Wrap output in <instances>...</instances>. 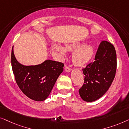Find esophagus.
Returning <instances> with one entry per match:
<instances>
[{"instance_id":"esophagus-1","label":"esophagus","mask_w":129,"mask_h":129,"mask_svg":"<svg viewBox=\"0 0 129 129\" xmlns=\"http://www.w3.org/2000/svg\"><path fill=\"white\" fill-rule=\"evenodd\" d=\"M64 70H65V71H66V72H68V73H69V72H71V70H72L71 68L68 67H67V66H66L64 67Z\"/></svg>"}]
</instances>
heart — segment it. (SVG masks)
<instances>
[{
    "label": "heart",
    "instance_id": "1",
    "mask_svg": "<svg viewBox=\"0 0 129 129\" xmlns=\"http://www.w3.org/2000/svg\"><path fill=\"white\" fill-rule=\"evenodd\" d=\"M52 48L61 56H66L67 51L74 50L73 54V62L75 66L80 67L87 64L91 59L94 54V48L91 45H83L80 43L66 45L64 48L59 44H54L52 45Z\"/></svg>",
    "mask_w": 129,
    "mask_h": 129
}]
</instances>
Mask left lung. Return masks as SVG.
<instances>
[{"label": "left lung", "mask_w": 129, "mask_h": 129, "mask_svg": "<svg viewBox=\"0 0 129 129\" xmlns=\"http://www.w3.org/2000/svg\"><path fill=\"white\" fill-rule=\"evenodd\" d=\"M117 67L116 52L114 46L102 41L96 53L95 61L82 69L84 83L79 90L81 99L92 102L102 97L114 80Z\"/></svg>", "instance_id": "1"}]
</instances>
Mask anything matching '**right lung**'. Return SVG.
<instances>
[{
	"instance_id": "obj_1",
	"label": "right lung",
	"mask_w": 129,
	"mask_h": 129,
	"mask_svg": "<svg viewBox=\"0 0 129 129\" xmlns=\"http://www.w3.org/2000/svg\"><path fill=\"white\" fill-rule=\"evenodd\" d=\"M11 63L16 83L23 93L37 102L46 100L62 73L63 63L47 59L35 66H24L15 58L13 46Z\"/></svg>"
}]
</instances>
